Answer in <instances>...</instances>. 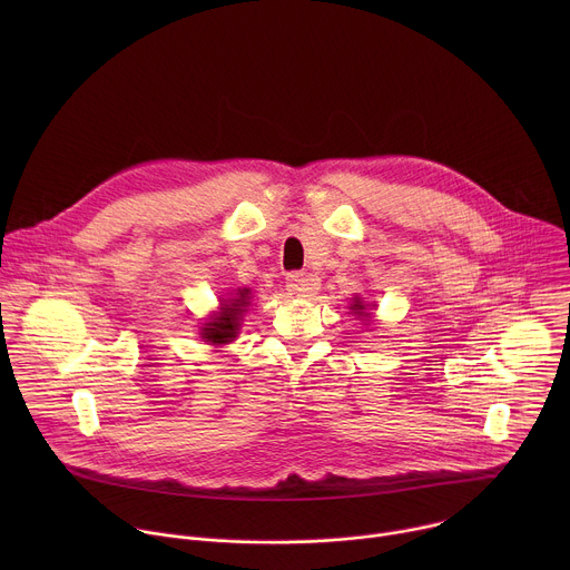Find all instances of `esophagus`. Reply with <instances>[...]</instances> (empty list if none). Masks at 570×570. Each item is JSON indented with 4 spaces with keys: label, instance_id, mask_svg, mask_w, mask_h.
Segmentation results:
<instances>
[{
    "label": "esophagus",
    "instance_id": "esophagus-1",
    "mask_svg": "<svg viewBox=\"0 0 570 570\" xmlns=\"http://www.w3.org/2000/svg\"><path fill=\"white\" fill-rule=\"evenodd\" d=\"M317 288H320V282L313 275H306V273H288L286 275V291L291 295L311 297L317 293Z\"/></svg>",
    "mask_w": 570,
    "mask_h": 570
}]
</instances>
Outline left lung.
Instances as JSON below:
<instances>
[{
  "instance_id": "obj_1",
  "label": "left lung",
  "mask_w": 570,
  "mask_h": 570,
  "mask_svg": "<svg viewBox=\"0 0 570 570\" xmlns=\"http://www.w3.org/2000/svg\"><path fill=\"white\" fill-rule=\"evenodd\" d=\"M352 308L356 311V315H365V317H370V313L365 311V308H367V304H363L358 297H356V302L352 304Z\"/></svg>"
}]
</instances>
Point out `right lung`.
I'll return each mask as SVG.
<instances>
[{"label":"right lung","mask_w":570,"mask_h":570,"mask_svg":"<svg viewBox=\"0 0 570 570\" xmlns=\"http://www.w3.org/2000/svg\"><path fill=\"white\" fill-rule=\"evenodd\" d=\"M248 288H243L236 293L234 299L225 302L223 304V311L212 317L205 327H203V338L207 343H214V345H223V343H229L236 338V330H238V317L243 313V308H246L250 302L248 297Z\"/></svg>","instance_id":"1"}]
</instances>
